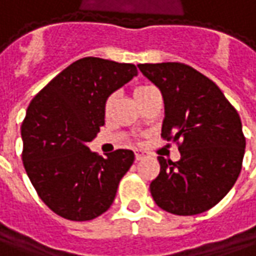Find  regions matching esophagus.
<instances>
[{"label":"esophagus","instance_id":"obj_1","mask_svg":"<svg viewBox=\"0 0 256 256\" xmlns=\"http://www.w3.org/2000/svg\"><path fill=\"white\" fill-rule=\"evenodd\" d=\"M134 156H136V160H141V159L144 158V152H141V151H136V152H134Z\"/></svg>","mask_w":256,"mask_h":256}]
</instances>
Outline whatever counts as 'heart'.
Masks as SVG:
<instances>
[{
    "label": "heart",
    "mask_w": 256,
    "mask_h": 256,
    "mask_svg": "<svg viewBox=\"0 0 256 256\" xmlns=\"http://www.w3.org/2000/svg\"><path fill=\"white\" fill-rule=\"evenodd\" d=\"M155 91H158L155 87H152V86H138V87H136L133 91V96L134 98H136V101L140 104L141 101H144L148 96H151L152 92H155ZM110 104H112V98H110L106 102H105V112L108 114L110 110Z\"/></svg>",
    "instance_id": "b5f03b06"
}]
</instances>
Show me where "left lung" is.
Listing matches in <instances>:
<instances>
[{
	"label": "left lung",
	"instance_id": "8db88e82",
	"mask_svg": "<svg viewBox=\"0 0 256 256\" xmlns=\"http://www.w3.org/2000/svg\"><path fill=\"white\" fill-rule=\"evenodd\" d=\"M165 104L164 140L178 142L180 159L158 156L160 172L150 190L169 214H202L232 190L241 172L246 137L241 119L218 86L180 62L140 64Z\"/></svg>",
	"mask_w": 256,
	"mask_h": 256
}]
</instances>
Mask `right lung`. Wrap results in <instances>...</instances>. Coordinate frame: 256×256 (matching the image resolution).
I'll list each match as a JSON object with an SVG mask.
<instances>
[{"label":"right lung","mask_w":256,"mask_h":256,"mask_svg":"<svg viewBox=\"0 0 256 256\" xmlns=\"http://www.w3.org/2000/svg\"><path fill=\"white\" fill-rule=\"evenodd\" d=\"M134 76L133 64L87 56L54 78L28 105L22 123L23 166L42 202L74 222L102 215L134 162L130 150L106 158L87 144L105 123V102Z\"/></svg>","instance_id":"obj_1"}]
</instances>
